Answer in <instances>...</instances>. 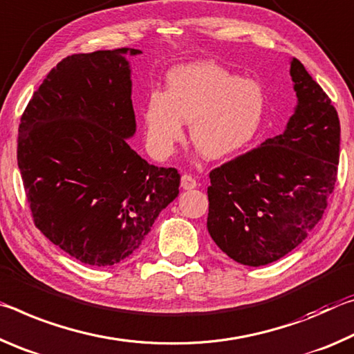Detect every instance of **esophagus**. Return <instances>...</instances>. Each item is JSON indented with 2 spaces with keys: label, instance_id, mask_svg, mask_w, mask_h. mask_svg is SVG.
<instances>
[{
  "label": "esophagus",
  "instance_id": "1",
  "mask_svg": "<svg viewBox=\"0 0 354 354\" xmlns=\"http://www.w3.org/2000/svg\"><path fill=\"white\" fill-rule=\"evenodd\" d=\"M180 187L183 189H194L196 187H198V182H196L194 177H191V176H188V174H185V176H182Z\"/></svg>",
  "mask_w": 354,
  "mask_h": 354
}]
</instances>
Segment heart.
<instances>
[{
	"instance_id": "1",
	"label": "heart",
	"mask_w": 354,
	"mask_h": 354,
	"mask_svg": "<svg viewBox=\"0 0 354 354\" xmlns=\"http://www.w3.org/2000/svg\"><path fill=\"white\" fill-rule=\"evenodd\" d=\"M166 84V92H150L142 109L147 147L158 158L176 152L185 122L208 160L240 153L262 130L266 97L257 81L202 61L172 68Z\"/></svg>"
}]
</instances>
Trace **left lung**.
<instances>
[{
	"instance_id": "1",
	"label": "left lung",
	"mask_w": 354,
	"mask_h": 354,
	"mask_svg": "<svg viewBox=\"0 0 354 354\" xmlns=\"http://www.w3.org/2000/svg\"><path fill=\"white\" fill-rule=\"evenodd\" d=\"M290 75L298 103L282 135L210 172L208 234L241 265H268L303 243L337 180V111L297 57Z\"/></svg>"
}]
</instances>
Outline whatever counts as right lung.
Here are the masks:
<instances>
[{
  "label": "right lung",
  "mask_w": 354,
  "mask_h": 354,
  "mask_svg": "<svg viewBox=\"0 0 354 354\" xmlns=\"http://www.w3.org/2000/svg\"><path fill=\"white\" fill-rule=\"evenodd\" d=\"M118 48L64 57L23 113L17 161L36 227L81 263L111 266L136 251L180 174L149 165L136 131L131 71Z\"/></svg>",
  "instance_id": "add662e5"
}]
</instances>
